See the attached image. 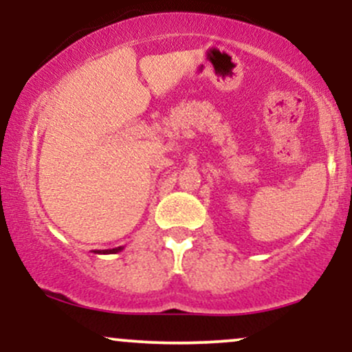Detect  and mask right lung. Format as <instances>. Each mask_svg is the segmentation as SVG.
I'll return each instance as SVG.
<instances>
[{
    "label": "right lung",
    "mask_w": 352,
    "mask_h": 352,
    "mask_svg": "<svg viewBox=\"0 0 352 352\" xmlns=\"http://www.w3.org/2000/svg\"><path fill=\"white\" fill-rule=\"evenodd\" d=\"M124 246H117V248H112V250H96L94 253H100V254H112V253H119L122 252Z\"/></svg>",
    "instance_id": "1"
}]
</instances>
